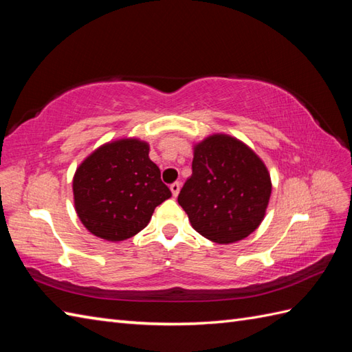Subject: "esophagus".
Listing matches in <instances>:
<instances>
[{
	"label": "esophagus",
	"instance_id": "1",
	"mask_svg": "<svg viewBox=\"0 0 352 352\" xmlns=\"http://www.w3.org/2000/svg\"><path fill=\"white\" fill-rule=\"evenodd\" d=\"M169 189H170V192H172V195L174 197H177L178 193H180V189H182V184L178 183V182H175V183H172L170 186H169Z\"/></svg>",
	"mask_w": 352,
	"mask_h": 352
}]
</instances>
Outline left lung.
Listing matches in <instances>:
<instances>
[{
  "mask_svg": "<svg viewBox=\"0 0 352 352\" xmlns=\"http://www.w3.org/2000/svg\"><path fill=\"white\" fill-rule=\"evenodd\" d=\"M271 192L265 162L245 142L214 133L193 145L192 175L178 204L201 236L228 245L258 228Z\"/></svg>",
  "mask_w": 352,
  "mask_h": 352,
  "instance_id": "1",
  "label": "left lung"
}]
</instances>
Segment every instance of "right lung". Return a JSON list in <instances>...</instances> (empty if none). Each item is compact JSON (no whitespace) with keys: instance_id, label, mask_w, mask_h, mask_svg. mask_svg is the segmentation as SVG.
I'll use <instances>...</instances> for the list:
<instances>
[{"instance_id":"right-lung-1","label":"right lung","mask_w":352,"mask_h":352,"mask_svg":"<svg viewBox=\"0 0 352 352\" xmlns=\"http://www.w3.org/2000/svg\"><path fill=\"white\" fill-rule=\"evenodd\" d=\"M138 138L106 142L78 164L72 178L74 207L89 233L121 242L144 230L154 208L172 197Z\"/></svg>"}]
</instances>
